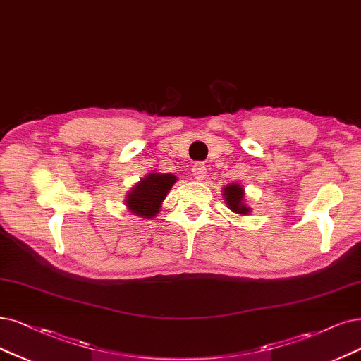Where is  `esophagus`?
I'll return each mask as SVG.
<instances>
[{
  "instance_id": "obj_1",
  "label": "esophagus",
  "mask_w": 361,
  "mask_h": 361,
  "mask_svg": "<svg viewBox=\"0 0 361 361\" xmlns=\"http://www.w3.org/2000/svg\"><path fill=\"white\" fill-rule=\"evenodd\" d=\"M192 176L195 177V180L197 181H202L207 176V166L204 164H195L192 168Z\"/></svg>"
}]
</instances>
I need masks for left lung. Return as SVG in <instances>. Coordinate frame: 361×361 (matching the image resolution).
Listing matches in <instances>:
<instances>
[{
    "label": "left lung",
    "mask_w": 361,
    "mask_h": 361,
    "mask_svg": "<svg viewBox=\"0 0 361 361\" xmlns=\"http://www.w3.org/2000/svg\"><path fill=\"white\" fill-rule=\"evenodd\" d=\"M223 197L226 201V205L231 211H233L235 214L239 216H248L251 212V208L245 204L244 197H245V190L244 185L239 183H231L223 188Z\"/></svg>",
    "instance_id": "obj_1"
}]
</instances>
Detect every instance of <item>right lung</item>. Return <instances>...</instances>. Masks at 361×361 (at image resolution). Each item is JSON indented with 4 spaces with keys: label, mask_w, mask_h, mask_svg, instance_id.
I'll return each instance as SVG.
<instances>
[{
    "label": "right lung",
    "mask_w": 361,
    "mask_h": 361,
    "mask_svg": "<svg viewBox=\"0 0 361 361\" xmlns=\"http://www.w3.org/2000/svg\"><path fill=\"white\" fill-rule=\"evenodd\" d=\"M178 178L173 173L150 172L128 192L125 205L132 216L153 219L162 207L166 195Z\"/></svg>",
    "instance_id": "add662e5"
}]
</instances>
